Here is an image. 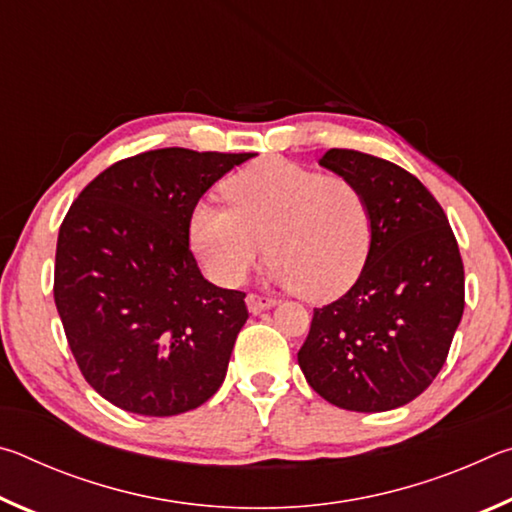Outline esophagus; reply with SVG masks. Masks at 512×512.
Masks as SVG:
<instances>
[{
    "label": "esophagus",
    "mask_w": 512,
    "mask_h": 512,
    "mask_svg": "<svg viewBox=\"0 0 512 512\" xmlns=\"http://www.w3.org/2000/svg\"><path fill=\"white\" fill-rule=\"evenodd\" d=\"M275 302H277L275 298L259 296V293H248L246 296V305L250 311H253V314H259V311H264V309H271Z\"/></svg>",
    "instance_id": "34e87169"
}]
</instances>
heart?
Here are the masks:
<instances>
[{
  "instance_id": "b5f03b06",
  "label": "heart",
  "mask_w": 512,
  "mask_h": 512,
  "mask_svg": "<svg viewBox=\"0 0 512 512\" xmlns=\"http://www.w3.org/2000/svg\"><path fill=\"white\" fill-rule=\"evenodd\" d=\"M223 196L228 207L198 203L187 228L216 284L244 282L266 248L273 280L311 300L341 296L366 266L372 214L350 178L268 158L225 180Z\"/></svg>"
}]
</instances>
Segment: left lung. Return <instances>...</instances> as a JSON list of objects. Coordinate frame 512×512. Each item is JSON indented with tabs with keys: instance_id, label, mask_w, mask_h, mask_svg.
<instances>
[{
	"instance_id": "1",
	"label": "left lung",
	"mask_w": 512,
	"mask_h": 512,
	"mask_svg": "<svg viewBox=\"0 0 512 512\" xmlns=\"http://www.w3.org/2000/svg\"><path fill=\"white\" fill-rule=\"evenodd\" d=\"M318 162L363 189L372 244L352 289L314 309L298 363L329 404L391 411L445 366L465 307L463 259L443 207L413 173L352 149Z\"/></svg>"
}]
</instances>
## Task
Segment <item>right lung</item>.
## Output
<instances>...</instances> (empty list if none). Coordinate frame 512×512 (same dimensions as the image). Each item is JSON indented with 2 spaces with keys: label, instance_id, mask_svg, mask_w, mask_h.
I'll return each instance as SVG.
<instances>
[{
  "label": "right lung",
  "instance_id": "right-lung-1",
  "mask_svg": "<svg viewBox=\"0 0 512 512\" xmlns=\"http://www.w3.org/2000/svg\"><path fill=\"white\" fill-rule=\"evenodd\" d=\"M253 153L158 149L101 171L58 232L54 300L88 384L137 415H178L225 379L246 293L207 282L189 214Z\"/></svg>",
  "mask_w": 512,
  "mask_h": 512
}]
</instances>
